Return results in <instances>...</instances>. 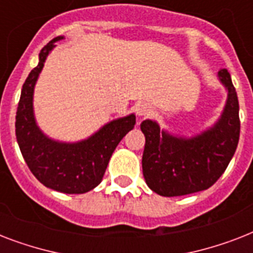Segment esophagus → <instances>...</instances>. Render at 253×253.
<instances>
[{
    "label": "esophagus",
    "mask_w": 253,
    "mask_h": 253,
    "mask_svg": "<svg viewBox=\"0 0 253 253\" xmlns=\"http://www.w3.org/2000/svg\"><path fill=\"white\" fill-rule=\"evenodd\" d=\"M151 106L146 102H140L136 105V114L138 117H146V115L150 114Z\"/></svg>",
    "instance_id": "34e87169"
}]
</instances>
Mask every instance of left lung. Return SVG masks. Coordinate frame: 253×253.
<instances>
[{"instance_id":"left-lung-1","label":"left lung","mask_w":253,"mask_h":253,"mask_svg":"<svg viewBox=\"0 0 253 253\" xmlns=\"http://www.w3.org/2000/svg\"><path fill=\"white\" fill-rule=\"evenodd\" d=\"M227 91L219 118L192 135L160 128L155 119L140 123L146 136L143 176L148 188L163 197H177L206 190L227 168L239 143V101L227 69L216 73Z\"/></svg>"}]
</instances>
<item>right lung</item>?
<instances>
[{
	"mask_svg": "<svg viewBox=\"0 0 253 253\" xmlns=\"http://www.w3.org/2000/svg\"><path fill=\"white\" fill-rule=\"evenodd\" d=\"M56 37L39 53V63L30 72L22 86L21 99L15 117V135L22 156L33 174L42 184L65 194H83L94 189L102 181L111 155L123 136L134 128V113L113 119L77 142H63L49 138L38 126L34 113V90Z\"/></svg>",
	"mask_w": 253,
	"mask_h": 253,
	"instance_id": "add662e5",
	"label": "right lung"
}]
</instances>
